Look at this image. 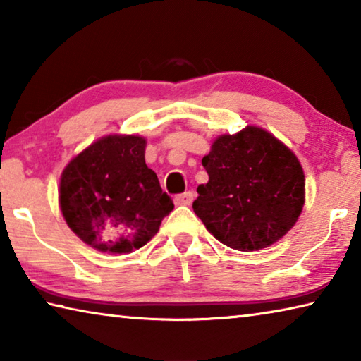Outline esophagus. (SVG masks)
<instances>
[{
    "mask_svg": "<svg viewBox=\"0 0 361 361\" xmlns=\"http://www.w3.org/2000/svg\"><path fill=\"white\" fill-rule=\"evenodd\" d=\"M192 200H194V192L192 191H186V192L176 195L175 204L176 205H191Z\"/></svg>",
    "mask_w": 361,
    "mask_h": 361,
    "instance_id": "obj_1",
    "label": "esophagus"
}]
</instances>
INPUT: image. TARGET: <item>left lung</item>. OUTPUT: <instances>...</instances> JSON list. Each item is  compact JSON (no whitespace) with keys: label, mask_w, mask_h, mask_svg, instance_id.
Listing matches in <instances>:
<instances>
[{"label":"left lung","mask_w":361,"mask_h":361,"mask_svg":"<svg viewBox=\"0 0 361 361\" xmlns=\"http://www.w3.org/2000/svg\"><path fill=\"white\" fill-rule=\"evenodd\" d=\"M209 183L192 209L215 239L239 252L266 248L288 232L304 207L305 180L288 146L261 127L219 135L202 159Z\"/></svg>","instance_id":"left-lung-1"}]
</instances>
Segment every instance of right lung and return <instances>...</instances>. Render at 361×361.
<instances>
[{
    "label": "right lung",
    "instance_id": "right-lung-1",
    "mask_svg": "<svg viewBox=\"0 0 361 361\" xmlns=\"http://www.w3.org/2000/svg\"><path fill=\"white\" fill-rule=\"evenodd\" d=\"M146 140L108 135L73 157L60 178L59 202L68 228L103 253L122 255L157 234L173 202L145 162Z\"/></svg>",
    "mask_w": 361,
    "mask_h": 361
}]
</instances>
